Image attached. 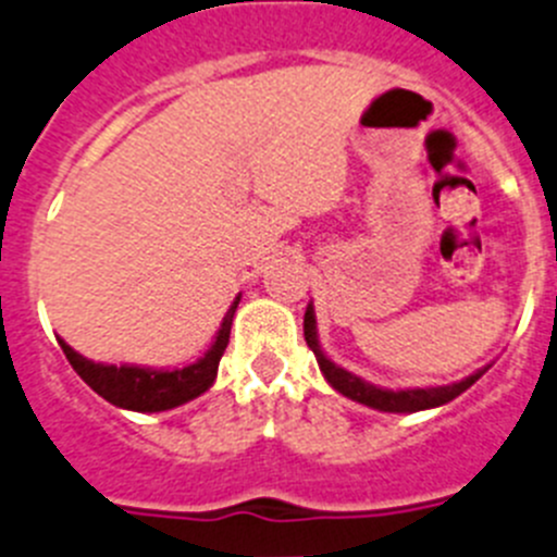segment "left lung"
<instances>
[{"label":"left lung","instance_id":"left-lung-1","mask_svg":"<svg viewBox=\"0 0 557 557\" xmlns=\"http://www.w3.org/2000/svg\"><path fill=\"white\" fill-rule=\"evenodd\" d=\"M305 341H308V346L313 349L324 379L337 389V393H341V396L351 398V401L357 404H366V407L371 409H379V412H420V409L443 407V404L454 401L456 396H461L467 387H472V384L486 373V368H481V371H475L472 376L461 379V382L456 384H443V387L382 389L376 387V384H368L366 379L355 376V373L343 371V368H337L332 360H326V355L319 346V335H315L313 308L305 310Z\"/></svg>","mask_w":557,"mask_h":557}]
</instances>
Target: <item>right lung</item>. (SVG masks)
Returning a JSON list of instances; mask_svg holds the SVG:
<instances>
[{
	"mask_svg": "<svg viewBox=\"0 0 557 557\" xmlns=\"http://www.w3.org/2000/svg\"><path fill=\"white\" fill-rule=\"evenodd\" d=\"M238 302H242V296H236V302L231 305V310L222 319L216 341L211 343L206 357H200V360L186 368H175V371H153V368L139 366H103V362H92L87 357L76 355L65 341H60V346L65 351L67 362L74 366V371L109 404L132 409V412H164V409L191 401V398H197L214 384L216 368H220L227 341H231V324Z\"/></svg>",
	"mask_w": 557,
	"mask_h": 557,
	"instance_id": "1",
	"label": "right lung"
}]
</instances>
